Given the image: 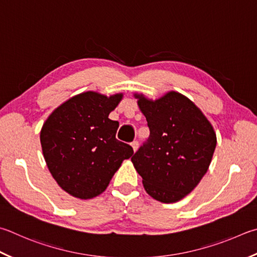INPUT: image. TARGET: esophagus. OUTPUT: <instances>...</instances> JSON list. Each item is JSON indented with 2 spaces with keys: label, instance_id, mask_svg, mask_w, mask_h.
Masks as SVG:
<instances>
[{
  "label": "esophagus",
  "instance_id": "1",
  "mask_svg": "<svg viewBox=\"0 0 257 257\" xmlns=\"http://www.w3.org/2000/svg\"><path fill=\"white\" fill-rule=\"evenodd\" d=\"M132 146H133L134 152H136L137 149H138V147H139V142H138V141H134V142L132 143Z\"/></svg>",
  "mask_w": 257,
  "mask_h": 257
}]
</instances>
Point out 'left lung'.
Listing matches in <instances>:
<instances>
[{
  "instance_id": "1",
  "label": "left lung",
  "mask_w": 257,
  "mask_h": 257,
  "mask_svg": "<svg viewBox=\"0 0 257 257\" xmlns=\"http://www.w3.org/2000/svg\"><path fill=\"white\" fill-rule=\"evenodd\" d=\"M137 97L149 137L132 161L151 197L164 203L176 202L207 173L216 134L198 106L180 93L170 92L156 101Z\"/></svg>"
}]
</instances>
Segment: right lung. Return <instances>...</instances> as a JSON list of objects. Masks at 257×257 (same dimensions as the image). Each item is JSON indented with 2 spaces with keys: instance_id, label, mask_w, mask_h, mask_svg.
<instances>
[{
  "instance_id": "1",
  "label": "right lung",
  "mask_w": 257,
  "mask_h": 257,
  "mask_svg": "<svg viewBox=\"0 0 257 257\" xmlns=\"http://www.w3.org/2000/svg\"><path fill=\"white\" fill-rule=\"evenodd\" d=\"M121 97L82 93L56 109L41 129L50 173L73 197L91 199L103 192L122 161L134 154L130 145L115 138L118 121L109 119Z\"/></svg>"
}]
</instances>
